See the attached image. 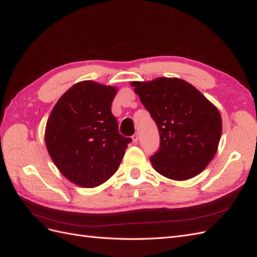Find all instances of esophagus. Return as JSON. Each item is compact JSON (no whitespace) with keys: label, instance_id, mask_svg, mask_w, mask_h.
<instances>
[{"label":"esophagus","instance_id":"obj_1","mask_svg":"<svg viewBox=\"0 0 257 257\" xmlns=\"http://www.w3.org/2000/svg\"><path fill=\"white\" fill-rule=\"evenodd\" d=\"M138 134H135L134 136H133V137H132V139H133V143L134 144H137L138 143Z\"/></svg>","mask_w":257,"mask_h":257}]
</instances>
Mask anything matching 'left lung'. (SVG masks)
Masks as SVG:
<instances>
[{
    "label": "left lung",
    "instance_id": "8db88e82",
    "mask_svg": "<svg viewBox=\"0 0 257 257\" xmlns=\"http://www.w3.org/2000/svg\"><path fill=\"white\" fill-rule=\"evenodd\" d=\"M130 85L159 129L160 149L150 157L155 170L176 181L200 174L219 147V109L194 86L177 77L132 81Z\"/></svg>",
    "mask_w": 257,
    "mask_h": 257
}]
</instances>
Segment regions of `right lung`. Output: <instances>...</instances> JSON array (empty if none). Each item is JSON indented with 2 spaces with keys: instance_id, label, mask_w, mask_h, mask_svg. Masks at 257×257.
I'll list each match as a JSON object with an SVG mask.
<instances>
[{
  "instance_id": "right-lung-1",
  "label": "right lung",
  "mask_w": 257,
  "mask_h": 257,
  "mask_svg": "<svg viewBox=\"0 0 257 257\" xmlns=\"http://www.w3.org/2000/svg\"><path fill=\"white\" fill-rule=\"evenodd\" d=\"M117 87L83 80L64 92L45 127L48 155L63 176L96 188L113 176L132 141L118 132L111 102Z\"/></svg>"
}]
</instances>
